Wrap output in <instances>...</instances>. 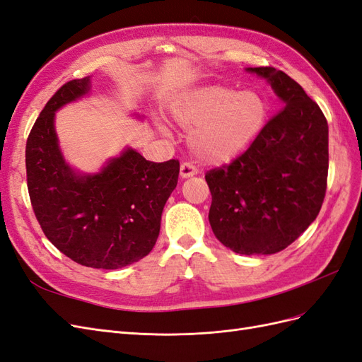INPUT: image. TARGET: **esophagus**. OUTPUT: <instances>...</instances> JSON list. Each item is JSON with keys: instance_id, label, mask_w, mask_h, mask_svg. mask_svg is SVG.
<instances>
[{"instance_id": "1", "label": "esophagus", "mask_w": 362, "mask_h": 362, "mask_svg": "<svg viewBox=\"0 0 362 362\" xmlns=\"http://www.w3.org/2000/svg\"><path fill=\"white\" fill-rule=\"evenodd\" d=\"M180 173L182 178H189V177H193V175L198 173V169H196V166H193L192 163H182L181 168H180Z\"/></svg>"}]
</instances>
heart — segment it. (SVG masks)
I'll return each mask as SVG.
<instances>
[{
    "instance_id": "b5f03b06",
    "label": "heart",
    "mask_w": 362,
    "mask_h": 362,
    "mask_svg": "<svg viewBox=\"0 0 362 362\" xmlns=\"http://www.w3.org/2000/svg\"><path fill=\"white\" fill-rule=\"evenodd\" d=\"M267 103L254 90L238 92L210 86L190 92L172 107V117L192 131L189 141L202 161L223 164L234 160L264 127Z\"/></svg>"
}]
</instances>
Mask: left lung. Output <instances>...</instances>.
Returning a JSON list of instances; mask_svg holds the SVG:
<instances>
[{
    "mask_svg": "<svg viewBox=\"0 0 362 362\" xmlns=\"http://www.w3.org/2000/svg\"><path fill=\"white\" fill-rule=\"evenodd\" d=\"M269 80L284 107L242 156L205 173L208 218L218 242L237 254L286 249L322 208L329 152L327 122L302 86L272 66L247 68Z\"/></svg>",
    "mask_w": 362,
    "mask_h": 362,
    "instance_id": "1",
    "label": "left lung"
}]
</instances>
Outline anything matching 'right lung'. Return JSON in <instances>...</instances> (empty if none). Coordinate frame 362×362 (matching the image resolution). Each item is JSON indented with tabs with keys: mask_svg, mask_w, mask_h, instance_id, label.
Returning a JSON list of instances; mask_svg holds the SVG:
<instances>
[{
	"mask_svg": "<svg viewBox=\"0 0 362 362\" xmlns=\"http://www.w3.org/2000/svg\"><path fill=\"white\" fill-rule=\"evenodd\" d=\"M89 84V76L64 83L43 107L27 139V187L54 246L81 266L110 270L133 264L156 246L180 161H148L127 149L100 173H74L59 149L54 115L87 93Z\"/></svg>",
	"mask_w": 362,
	"mask_h": 362,
	"instance_id": "add662e5",
	"label": "right lung"
}]
</instances>
